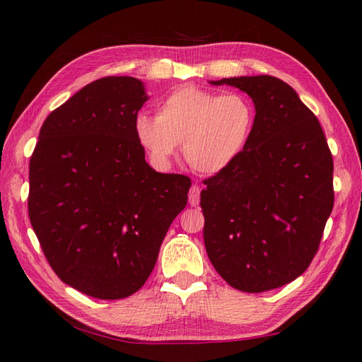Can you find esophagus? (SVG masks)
<instances>
[{
	"instance_id": "obj_1",
	"label": "esophagus",
	"mask_w": 362,
	"mask_h": 362,
	"mask_svg": "<svg viewBox=\"0 0 362 362\" xmlns=\"http://www.w3.org/2000/svg\"><path fill=\"white\" fill-rule=\"evenodd\" d=\"M188 201L191 206H196L199 205V201H201V189H199L197 185H193L189 189V194H188Z\"/></svg>"
}]
</instances>
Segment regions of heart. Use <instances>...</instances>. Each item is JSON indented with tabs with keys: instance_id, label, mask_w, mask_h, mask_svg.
I'll use <instances>...</instances> for the list:
<instances>
[{
	"instance_id": "obj_1",
	"label": "heart",
	"mask_w": 362,
	"mask_h": 362,
	"mask_svg": "<svg viewBox=\"0 0 362 362\" xmlns=\"http://www.w3.org/2000/svg\"><path fill=\"white\" fill-rule=\"evenodd\" d=\"M255 127V107L243 93L218 95L193 86L168 95L158 113H138L135 135L158 165L183 144L187 163L199 174L224 173L243 156Z\"/></svg>"
}]
</instances>
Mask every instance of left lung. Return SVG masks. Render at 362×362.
<instances>
[{
  "instance_id": "left-lung-1",
  "label": "left lung",
  "mask_w": 362,
  "mask_h": 362,
  "mask_svg": "<svg viewBox=\"0 0 362 362\" xmlns=\"http://www.w3.org/2000/svg\"><path fill=\"white\" fill-rule=\"evenodd\" d=\"M210 83L247 93L255 127L243 156L205 180L206 253L235 289L280 288L302 275L319 249L334 204L332 152L319 119L281 79L263 74Z\"/></svg>"
}]
</instances>
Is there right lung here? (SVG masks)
Returning a JSON list of instances; mask_svg holds the SVG:
<instances>
[{"label": "right lung", "mask_w": 362, "mask_h": 362, "mask_svg": "<svg viewBox=\"0 0 362 362\" xmlns=\"http://www.w3.org/2000/svg\"><path fill=\"white\" fill-rule=\"evenodd\" d=\"M144 83L109 76L45 119L29 163L28 210L52 271L103 300L148 280L171 222L188 202L187 175L157 173L135 135Z\"/></svg>", "instance_id": "obj_1"}]
</instances>
